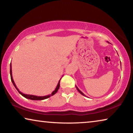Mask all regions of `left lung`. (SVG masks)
<instances>
[{
  "label": "left lung",
  "mask_w": 133,
  "mask_h": 133,
  "mask_svg": "<svg viewBox=\"0 0 133 133\" xmlns=\"http://www.w3.org/2000/svg\"><path fill=\"white\" fill-rule=\"evenodd\" d=\"M76 89H77V91H78V92H79V93L81 94H82V95L83 96H85V95H84V93H82V91H81L79 89H78V87H77V86H76Z\"/></svg>",
  "instance_id": "obj_1"
}]
</instances>
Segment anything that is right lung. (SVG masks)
<instances>
[{"mask_svg":"<svg viewBox=\"0 0 133 133\" xmlns=\"http://www.w3.org/2000/svg\"><path fill=\"white\" fill-rule=\"evenodd\" d=\"M12 64L10 63V77H11V80H12V82L13 83V84L14 85V86L15 87V88L18 91V92L21 94L22 96H23L24 97H25L28 99H30V100H44V99H46L49 97H50V96H53L54 94H55L56 93H57L58 89H59L60 87V81L61 80V78H60V80L58 81V83L57 85V86H56V89L55 90H54L51 94H49V95H47V96H34V95H31V94H23V93H22L21 91H19V90L17 88L16 85L15 84V83L14 82V80L13 79V77H12Z\"/></svg>","mask_w":133,"mask_h":133,"instance_id":"obj_1","label":"right lung"}]
</instances>
